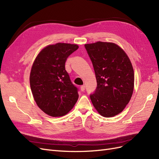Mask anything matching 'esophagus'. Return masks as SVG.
Masks as SVG:
<instances>
[{
    "label": "esophagus",
    "instance_id": "34e87169",
    "mask_svg": "<svg viewBox=\"0 0 159 159\" xmlns=\"http://www.w3.org/2000/svg\"><path fill=\"white\" fill-rule=\"evenodd\" d=\"M85 86L84 85H81V87H80V89H81V91H84L85 90Z\"/></svg>",
    "mask_w": 159,
    "mask_h": 159
}]
</instances>
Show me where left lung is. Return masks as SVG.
Segmentation results:
<instances>
[{
  "mask_svg": "<svg viewBox=\"0 0 159 159\" xmlns=\"http://www.w3.org/2000/svg\"><path fill=\"white\" fill-rule=\"evenodd\" d=\"M95 71L97 88L90 99L97 111L105 117L121 113L131 100L134 71L129 57L113 42L85 44Z\"/></svg>",
  "mask_w": 159,
  "mask_h": 159,
  "instance_id": "1",
  "label": "left lung"
}]
</instances>
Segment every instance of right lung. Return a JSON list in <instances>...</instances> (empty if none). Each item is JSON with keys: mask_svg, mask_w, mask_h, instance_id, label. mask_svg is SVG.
I'll list each match as a JSON object with an SVG mask.
<instances>
[{"mask_svg": "<svg viewBox=\"0 0 159 159\" xmlns=\"http://www.w3.org/2000/svg\"><path fill=\"white\" fill-rule=\"evenodd\" d=\"M78 45L57 43L44 47L32 64L30 84L37 105L52 117L64 116L74 107L79 95L65 68L68 57Z\"/></svg>", "mask_w": 159, "mask_h": 159, "instance_id": "obj_1", "label": "right lung"}]
</instances>
